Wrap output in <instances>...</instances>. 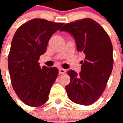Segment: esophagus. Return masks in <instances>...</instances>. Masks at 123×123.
Here are the masks:
<instances>
[{"label": "esophagus", "mask_w": 123, "mask_h": 123, "mask_svg": "<svg viewBox=\"0 0 123 123\" xmlns=\"http://www.w3.org/2000/svg\"><path fill=\"white\" fill-rule=\"evenodd\" d=\"M59 74H65L66 72H67V70L65 69H63V68H60L59 70Z\"/></svg>", "instance_id": "esophagus-1"}]
</instances>
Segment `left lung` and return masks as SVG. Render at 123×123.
<instances>
[{
	"label": "left lung",
	"instance_id": "8db88e82",
	"mask_svg": "<svg viewBox=\"0 0 123 123\" xmlns=\"http://www.w3.org/2000/svg\"><path fill=\"white\" fill-rule=\"evenodd\" d=\"M74 39L78 53L83 54L79 74L68 71L70 82L66 86L68 96L78 104L89 105L98 100L105 90L113 67V46L108 34L90 18L66 24L61 30Z\"/></svg>",
	"mask_w": 123,
	"mask_h": 123
}]
</instances>
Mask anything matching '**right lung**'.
<instances>
[{
    "label": "right lung",
    "instance_id": "right-lung-1",
    "mask_svg": "<svg viewBox=\"0 0 123 123\" xmlns=\"http://www.w3.org/2000/svg\"><path fill=\"white\" fill-rule=\"evenodd\" d=\"M63 24L35 18L21 25L13 37L8 70L16 95L28 105L39 107L48 101L59 71L56 67H41L38 61L51 36Z\"/></svg>",
    "mask_w": 123,
    "mask_h": 123
}]
</instances>
